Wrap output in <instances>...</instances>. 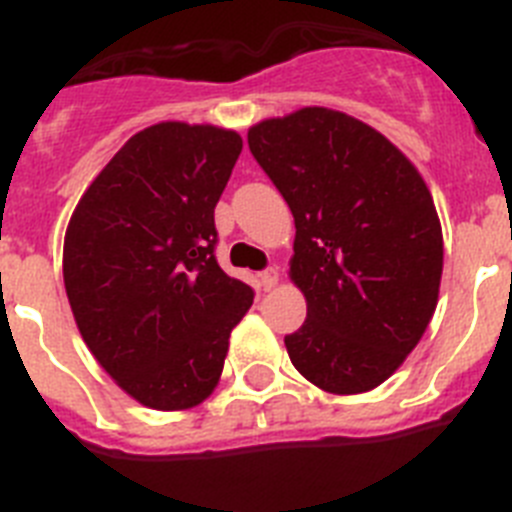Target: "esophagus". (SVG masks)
I'll list each match as a JSON object with an SVG mask.
<instances>
[{"label":"esophagus","mask_w":512,"mask_h":512,"mask_svg":"<svg viewBox=\"0 0 512 512\" xmlns=\"http://www.w3.org/2000/svg\"><path fill=\"white\" fill-rule=\"evenodd\" d=\"M277 282H279V271L274 269V266H271V269H266V271H261V287H264L266 292L277 287Z\"/></svg>","instance_id":"obj_1"}]
</instances>
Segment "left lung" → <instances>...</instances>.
Listing matches in <instances>:
<instances>
[{
  "label": "left lung",
  "instance_id": "left-lung-1",
  "mask_svg": "<svg viewBox=\"0 0 512 512\" xmlns=\"http://www.w3.org/2000/svg\"><path fill=\"white\" fill-rule=\"evenodd\" d=\"M248 148L295 215L289 274L307 320L284 336L289 359L333 395L374 390L438 302L443 235L423 176L382 133L325 107L253 125Z\"/></svg>",
  "mask_w": 512,
  "mask_h": 512
}]
</instances>
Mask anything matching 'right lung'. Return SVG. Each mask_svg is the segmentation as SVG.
<instances>
[{
    "mask_svg": "<svg viewBox=\"0 0 512 512\" xmlns=\"http://www.w3.org/2000/svg\"><path fill=\"white\" fill-rule=\"evenodd\" d=\"M233 130L158 122L112 156L71 215L63 282L76 325L122 390L153 410L200 405L253 289L215 259Z\"/></svg>",
    "mask_w": 512,
    "mask_h": 512,
    "instance_id": "right-lung-1",
    "label": "right lung"
}]
</instances>
